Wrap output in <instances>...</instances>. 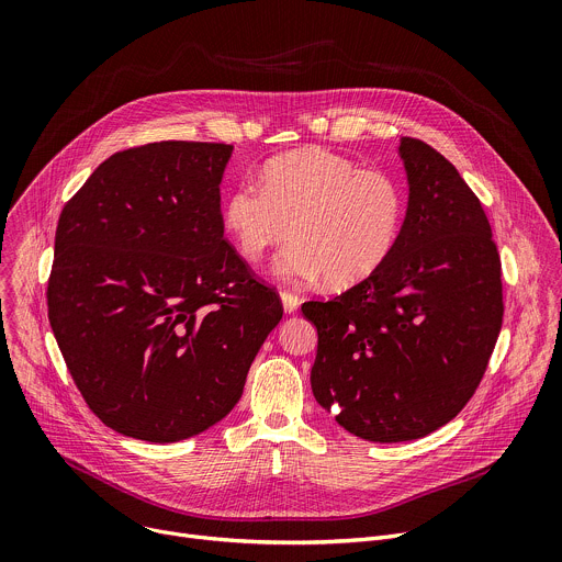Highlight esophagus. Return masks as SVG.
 <instances>
[{
  "instance_id": "1",
  "label": "esophagus",
  "mask_w": 562,
  "mask_h": 562,
  "mask_svg": "<svg viewBox=\"0 0 562 562\" xmlns=\"http://www.w3.org/2000/svg\"><path fill=\"white\" fill-rule=\"evenodd\" d=\"M280 300H282V306L286 313H295L300 306V297L291 291H280Z\"/></svg>"
}]
</instances>
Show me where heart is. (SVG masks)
<instances>
[{
  "label": "heart",
  "instance_id": "obj_1",
  "mask_svg": "<svg viewBox=\"0 0 562 562\" xmlns=\"http://www.w3.org/2000/svg\"><path fill=\"white\" fill-rule=\"evenodd\" d=\"M260 180L262 187L235 184L222 204V224L247 262H262L293 233L278 273L327 278V284L349 289L393 254L405 200L389 173L360 169L351 157L323 146H304L269 159Z\"/></svg>",
  "mask_w": 562,
  "mask_h": 562
}]
</instances>
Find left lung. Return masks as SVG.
<instances>
[{"label":"left lung","instance_id":"obj_1","mask_svg":"<svg viewBox=\"0 0 562 562\" xmlns=\"http://www.w3.org/2000/svg\"><path fill=\"white\" fill-rule=\"evenodd\" d=\"M409 206L389 260L334 300H308L311 389L371 442L423 438L483 380L503 327L501 256L483 204L436 148L400 139Z\"/></svg>","mask_w":562,"mask_h":562}]
</instances>
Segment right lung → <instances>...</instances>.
Segmentation results:
<instances>
[{
	"label": "right lung",
	"instance_id": "add662e5",
	"mask_svg": "<svg viewBox=\"0 0 562 562\" xmlns=\"http://www.w3.org/2000/svg\"><path fill=\"white\" fill-rule=\"evenodd\" d=\"M231 150H120L61 209L50 329L89 409L122 436L178 442L222 420L282 319L276 289L224 237Z\"/></svg>",
	"mask_w": 562,
	"mask_h": 562
}]
</instances>
